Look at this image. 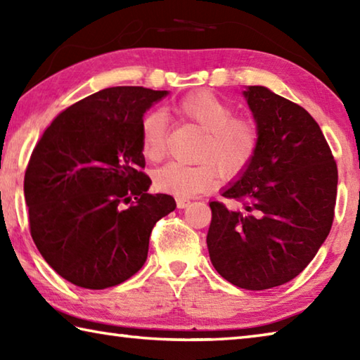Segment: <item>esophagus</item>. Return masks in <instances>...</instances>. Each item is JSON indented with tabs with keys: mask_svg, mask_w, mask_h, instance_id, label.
Returning a JSON list of instances; mask_svg holds the SVG:
<instances>
[{
	"mask_svg": "<svg viewBox=\"0 0 360 360\" xmlns=\"http://www.w3.org/2000/svg\"><path fill=\"white\" fill-rule=\"evenodd\" d=\"M176 205H178V208H187L188 205H191V200L188 198H181V197H178L176 198Z\"/></svg>",
	"mask_w": 360,
	"mask_h": 360,
	"instance_id": "34e87169",
	"label": "esophagus"
}]
</instances>
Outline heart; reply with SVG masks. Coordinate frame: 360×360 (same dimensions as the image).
Segmentation results:
<instances>
[{
    "instance_id": "1",
    "label": "heart",
    "mask_w": 360,
    "mask_h": 360,
    "mask_svg": "<svg viewBox=\"0 0 360 360\" xmlns=\"http://www.w3.org/2000/svg\"><path fill=\"white\" fill-rule=\"evenodd\" d=\"M174 114L203 130L195 158L197 165L167 163L152 176L158 192L195 195L211 191L219 182V172L224 178H236L246 172L257 155L260 131L254 120L236 117L235 108L214 94L200 90L176 103ZM139 146L146 160L158 162L167 150V117L152 111L139 124Z\"/></svg>"
}]
</instances>
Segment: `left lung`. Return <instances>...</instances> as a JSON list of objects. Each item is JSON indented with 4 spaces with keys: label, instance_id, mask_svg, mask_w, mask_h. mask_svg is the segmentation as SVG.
Here are the masks:
<instances>
[{
    "label": "left lung",
    "instance_id": "obj_1",
    "mask_svg": "<svg viewBox=\"0 0 360 360\" xmlns=\"http://www.w3.org/2000/svg\"><path fill=\"white\" fill-rule=\"evenodd\" d=\"M260 131L257 155L211 202L210 259L229 283L264 290L307 268L332 229L338 169L311 114L262 85L245 92Z\"/></svg>",
    "mask_w": 360,
    "mask_h": 360
}]
</instances>
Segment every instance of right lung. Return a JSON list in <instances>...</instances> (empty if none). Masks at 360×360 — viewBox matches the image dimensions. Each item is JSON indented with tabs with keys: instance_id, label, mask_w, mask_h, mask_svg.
I'll list each match as a JSON object with an SVG mask.
<instances>
[{
	"instance_id": "add662e5",
	"label": "right lung",
	"mask_w": 360,
	"mask_h": 360,
	"mask_svg": "<svg viewBox=\"0 0 360 360\" xmlns=\"http://www.w3.org/2000/svg\"><path fill=\"white\" fill-rule=\"evenodd\" d=\"M167 90L111 87L60 112L36 143L23 192L30 233L66 281L106 289L148 259L150 231L174 211L172 195L149 193L139 124Z\"/></svg>"
}]
</instances>
